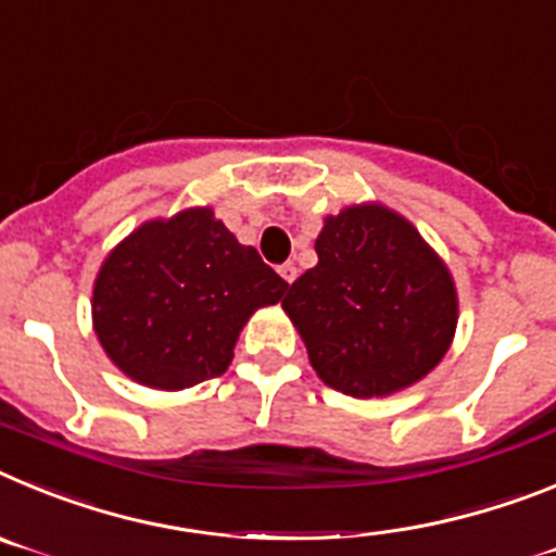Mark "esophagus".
<instances>
[{"label": "esophagus", "mask_w": 556, "mask_h": 556, "mask_svg": "<svg viewBox=\"0 0 556 556\" xmlns=\"http://www.w3.org/2000/svg\"><path fill=\"white\" fill-rule=\"evenodd\" d=\"M296 265H293V263H285V265H279V277H282L285 279V282H288V285H291L293 282V279H296Z\"/></svg>", "instance_id": "obj_1"}]
</instances>
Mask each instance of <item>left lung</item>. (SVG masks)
Masks as SVG:
<instances>
[{"label":"left lung","instance_id":"8db88e82","mask_svg":"<svg viewBox=\"0 0 556 556\" xmlns=\"http://www.w3.org/2000/svg\"><path fill=\"white\" fill-rule=\"evenodd\" d=\"M316 254L282 307L318 378L350 397H386L437 369L456 336L458 293L412 220L352 204L327 215Z\"/></svg>","mask_w":556,"mask_h":556}]
</instances>
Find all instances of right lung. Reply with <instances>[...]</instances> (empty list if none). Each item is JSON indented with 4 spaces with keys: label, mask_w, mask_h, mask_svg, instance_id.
<instances>
[{
    "label": "right lung",
    "mask_w": 556,
    "mask_h": 556,
    "mask_svg": "<svg viewBox=\"0 0 556 556\" xmlns=\"http://www.w3.org/2000/svg\"><path fill=\"white\" fill-rule=\"evenodd\" d=\"M285 288L212 206H190L144 220L109 251L91 288V325L125 378L181 392L229 369L245 321Z\"/></svg>",
    "instance_id": "add662e5"
}]
</instances>
